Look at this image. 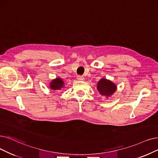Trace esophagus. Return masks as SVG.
<instances>
[{
    "mask_svg": "<svg viewBox=\"0 0 158 158\" xmlns=\"http://www.w3.org/2000/svg\"><path fill=\"white\" fill-rule=\"evenodd\" d=\"M77 80H80V81H83V80H84V77H83V76L79 75V76H78V77H77Z\"/></svg>",
    "mask_w": 158,
    "mask_h": 158,
    "instance_id": "esophagus-1",
    "label": "esophagus"
}]
</instances>
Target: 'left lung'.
Wrapping results in <instances>:
<instances>
[{
    "instance_id": "1",
    "label": "left lung",
    "mask_w": 158,
    "mask_h": 158,
    "mask_svg": "<svg viewBox=\"0 0 158 158\" xmlns=\"http://www.w3.org/2000/svg\"><path fill=\"white\" fill-rule=\"evenodd\" d=\"M97 89L101 95L109 97L115 92L117 86L111 81L102 78L98 81L97 84Z\"/></svg>"
}]
</instances>
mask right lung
Instances as JSON below:
<instances>
[{
    "instance_id": "obj_1",
    "label": "right lung",
    "mask_w": 158,
    "mask_h": 158,
    "mask_svg": "<svg viewBox=\"0 0 158 158\" xmlns=\"http://www.w3.org/2000/svg\"><path fill=\"white\" fill-rule=\"evenodd\" d=\"M64 87V82L60 78H56L50 84V88L54 91L60 90Z\"/></svg>"
}]
</instances>
